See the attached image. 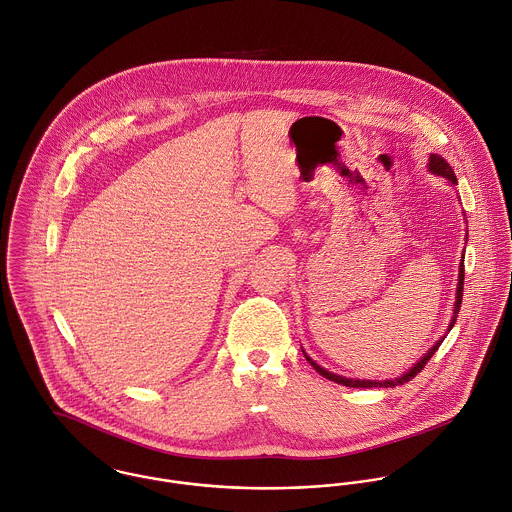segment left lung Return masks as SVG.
<instances>
[{
	"instance_id": "1",
	"label": "left lung",
	"mask_w": 512,
	"mask_h": 512,
	"mask_svg": "<svg viewBox=\"0 0 512 512\" xmlns=\"http://www.w3.org/2000/svg\"><path fill=\"white\" fill-rule=\"evenodd\" d=\"M429 172L431 174H437V176H443V178H447L451 184H457V176H455V172H453V168L445 162V158H441L439 154H431L429 156ZM465 259V257H463ZM463 259H461V265H459V283H457V299H455V307H453V318H451V322H449V328H447V334H449V330L453 328V324H455V320H457V314H459V308H461V297H463V279H465V265H463ZM445 338V336H443ZM443 338L441 340H437L435 344H433V348H429L427 350V354L409 370L406 374H402L400 378H396V380H384V382H376V380H352V378H344V376H336V374H332V372H328V370H324V368H320L314 360H310L307 354V360L310 362V366L320 374V376H324L326 380H330V382H336V384H342V386H348V388H394V386H402V384H406L409 380H413L423 368H425V364L429 362V358L437 352V348L441 346V342H443ZM305 352V350H303Z\"/></svg>"
}]
</instances>
